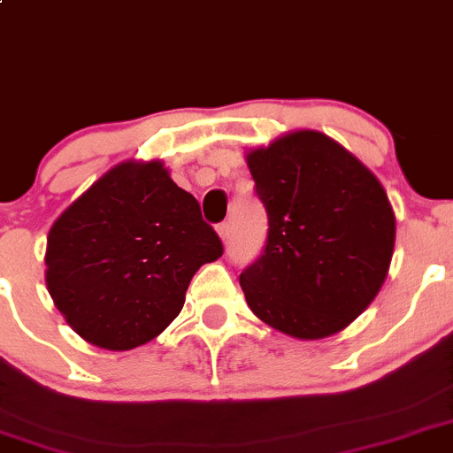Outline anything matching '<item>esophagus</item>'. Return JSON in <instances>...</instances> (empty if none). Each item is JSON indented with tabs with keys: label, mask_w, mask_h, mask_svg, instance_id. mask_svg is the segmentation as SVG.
Returning <instances> with one entry per match:
<instances>
[{
	"label": "esophagus",
	"mask_w": 453,
	"mask_h": 453,
	"mask_svg": "<svg viewBox=\"0 0 453 453\" xmlns=\"http://www.w3.org/2000/svg\"><path fill=\"white\" fill-rule=\"evenodd\" d=\"M217 232H219V236H221L223 243H227V239H230V226H227V223H219Z\"/></svg>",
	"instance_id": "1"
}]
</instances>
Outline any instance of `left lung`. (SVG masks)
I'll use <instances>...</instances> for the list:
<instances>
[{
  "mask_svg": "<svg viewBox=\"0 0 453 453\" xmlns=\"http://www.w3.org/2000/svg\"><path fill=\"white\" fill-rule=\"evenodd\" d=\"M245 159L267 212L265 250L239 276L250 310L301 341L341 332L388 279L396 219L383 186L316 130L283 134Z\"/></svg>",
  "mask_w": 453,
  "mask_h": 453,
  "instance_id": "obj_1",
  "label": "left lung"
}]
</instances>
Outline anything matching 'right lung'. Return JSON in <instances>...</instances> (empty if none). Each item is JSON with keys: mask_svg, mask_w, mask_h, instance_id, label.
<instances>
[{"mask_svg": "<svg viewBox=\"0 0 453 453\" xmlns=\"http://www.w3.org/2000/svg\"><path fill=\"white\" fill-rule=\"evenodd\" d=\"M221 254L199 201L161 161H124L52 223L46 285L83 341L124 352L177 319L192 276Z\"/></svg>", "mask_w": 453, "mask_h": 453, "instance_id": "1", "label": "right lung"}]
</instances>
